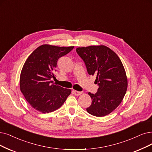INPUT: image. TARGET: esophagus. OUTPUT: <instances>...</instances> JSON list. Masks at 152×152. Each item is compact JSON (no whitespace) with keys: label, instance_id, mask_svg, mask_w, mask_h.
I'll return each instance as SVG.
<instances>
[{"label":"esophagus","instance_id":"1","mask_svg":"<svg viewBox=\"0 0 152 152\" xmlns=\"http://www.w3.org/2000/svg\"><path fill=\"white\" fill-rule=\"evenodd\" d=\"M73 93H74L75 95L77 96H78L80 95V94H82V92H78V91H76V90H73Z\"/></svg>","mask_w":152,"mask_h":152}]
</instances>
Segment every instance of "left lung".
Masks as SVG:
<instances>
[{
    "label": "left lung",
    "mask_w": 152,
    "mask_h": 152,
    "mask_svg": "<svg viewBox=\"0 0 152 152\" xmlns=\"http://www.w3.org/2000/svg\"><path fill=\"white\" fill-rule=\"evenodd\" d=\"M76 51L88 74L96 77L99 87L96 94L88 93L92 104L87 111L94 116H105L120 104L126 94L128 81L124 65L117 54L105 45L78 47Z\"/></svg>",
    "instance_id": "8db88e82"
}]
</instances>
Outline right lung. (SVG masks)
<instances>
[{
  "instance_id": "1",
  "label": "right lung",
  "mask_w": 152,
  "mask_h": 152,
  "mask_svg": "<svg viewBox=\"0 0 152 152\" xmlns=\"http://www.w3.org/2000/svg\"><path fill=\"white\" fill-rule=\"evenodd\" d=\"M74 47L42 45L26 60L20 76V88L35 110L43 113L55 111L71 94L70 89L56 86L50 79L56 78L54 72L58 58Z\"/></svg>"
}]
</instances>
